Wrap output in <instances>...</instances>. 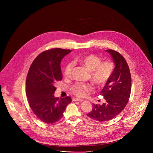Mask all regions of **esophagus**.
Listing matches in <instances>:
<instances>
[{
	"instance_id": "34e87169",
	"label": "esophagus",
	"mask_w": 153,
	"mask_h": 153,
	"mask_svg": "<svg viewBox=\"0 0 153 153\" xmlns=\"http://www.w3.org/2000/svg\"><path fill=\"white\" fill-rule=\"evenodd\" d=\"M83 100L80 99H78V98H73V101H80V102H82Z\"/></svg>"
}]
</instances>
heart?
<instances>
[{"instance_id": "obj_1", "label": "heart", "mask_w": 153, "mask_h": 153, "mask_svg": "<svg viewBox=\"0 0 153 153\" xmlns=\"http://www.w3.org/2000/svg\"><path fill=\"white\" fill-rule=\"evenodd\" d=\"M77 61L90 71V79L96 85H104L110 79L114 71V65L110 61L102 62V59L95 54H88L79 58ZM74 67L73 62L67 64L64 69V76L68 78L71 76ZM92 89L88 83H76L71 87V91L78 97H84Z\"/></svg>"}]
</instances>
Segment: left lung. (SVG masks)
I'll use <instances>...</instances> for the list:
<instances>
[{
  "mask_svg": "<svg viewBox=\"0 0 153 153\" xmlns=\"http://www.w3.org/2000/svg\"><path fill=\"white\" fill-rule=\"evenodd\" d=\"M106 51L111 56L115 68L100 94L105 102L101 105L93 104L92 111L86 114L99 122H106L116 117L126 105L131 90V73L125 58L116 51Z\"/></svg>",
  "mask_w": 153,
  "mask_h": 153,
  "instance_id": "left-lung-1",
  "label": "left lung"
}]
</instances>
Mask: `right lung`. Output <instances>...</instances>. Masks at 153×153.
Wrapping results in <instances>:
<instances>
[{
    "label": "right lung",
    "mask_w": 153,
    "mask_h": 153,
    "mask_svg": "<svg viewBox=\"0 0 153 153\" xmlns=\"http://www.w3.org/2000/svg\"><path fill=\"white\" fill-rule=\"evenodd\" d=\"M71 50L53 48L41 53L33 62L26 80V94L34 114L42 122L54 123L63 116L70 97H55L54 84L62 79V59Z\"/></svg>",
    "instance_id": "right-lung-1"
}]
</instances>
